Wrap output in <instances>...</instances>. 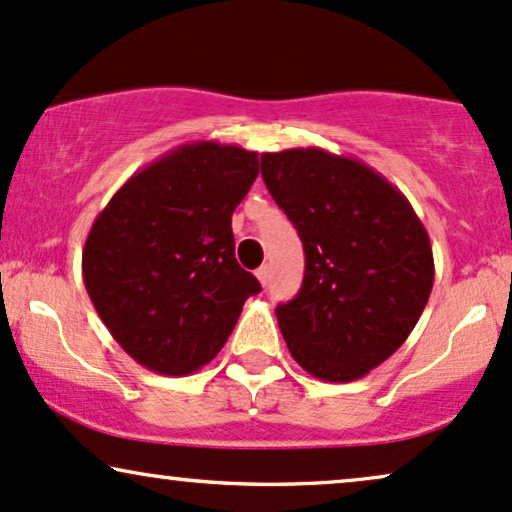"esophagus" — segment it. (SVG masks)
<instances>
[{"mask_svg": "<svg viewBox=\"0 0 512 512\" xmlns=\"http://www.w3.org/2000/svg\"><path fill=\"white\" fill-rule=\"evenodd\" d=\"M268 275H270L268 266H261V268L256 270V277H258V282H261V285H266V282H268Z\"/></svg>", "mask_w": 512, "mask_h": 512, "instance_id": "esophagus-1", "label": "esophagus"}]
</instances>
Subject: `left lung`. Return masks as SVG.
<instances>
[{
  "instance_id": "1",
  "label": "left lung",
  "mask_w": 512,
  "mask_h": 512,
  "mask_svg": "<svg viewBox=\"0 0 512 512\" xmlns=\"http://www.w3.org/2000/svg\"><path fill=\"white\" fill-rule=\"evenodd\" d=\"M261 175L306 254L299 294L275 311L289 353L325 382L368 375L406 342L430 299L425 225L399 189L349 156L261 154Z\"/></svg>"
}]
</instances>
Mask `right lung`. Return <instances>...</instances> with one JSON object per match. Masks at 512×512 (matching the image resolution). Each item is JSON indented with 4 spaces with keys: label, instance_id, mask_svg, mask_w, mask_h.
Listing matches in <instances>:
<instances>
[{
    "label": "right lung",
    "instance_id": "obj_1",
    "mask_svg": "<svg viewBox=\"0 0 512 512\" xmlns=\"http://www.w3.org/2000/svg\"><path fill=\"white\" fill-rule=\"evenodd\" d=\"M258 154L192 142L137 170L94 220L82 280L130 358L159 375H192L218 356L261 285L235 258L232 213Z\"/></svg>",
    "mask_w": 512,
    "mask_h": 512
}]
</instances>
